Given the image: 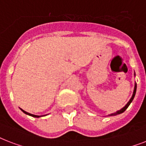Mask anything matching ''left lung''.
<instances>
[{"instance_id": "8db88e82", "label": "left lung", "mask_w": 146, "mask_h": 146, "mask_svg": "<svg viewBox=\"0 0 146 146\" xmlns=\"http://www.w3.org/2000/svg\"><path fill=\"white\" fill-rule=\"evenodd\" d=\"M134 75H135V74H134ZM136 83H135V87H134V91H133V96H132V98H130V100H129V102L126 104V105H125V107H123L122 109H120L119 110H118V111H116V113H111V114H110L109 116H116V115H118V114H120L122 113H123L125 110H126L127 108H128V107L129 106V104H130L131 103H132V101H133V100L134 99V97H135V92H136Z\"/></svg>"}]
</instances>
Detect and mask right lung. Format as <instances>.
Here are the masks:
<instances>
[{
	"instance_id": "add662e5",
	"label": "right lung",
	"mask_w": 146,
	"mask_h": 146,
	"mask_svg": "<svg viewBox=\"0 0 146 146\" xmlns=\"http://www.w3.org/2000/svg\"><path fill=\"white\" fill-rule=\"evenodd\" d=\"M20 110H22V111L25 114H27V115H29V116H33V117H36V118H39V117H41V116H46V115H43V116H37V115H34V114H31V113H27V111H25V110H22V109H20Z\"/></svg>"
}]
</instances>
